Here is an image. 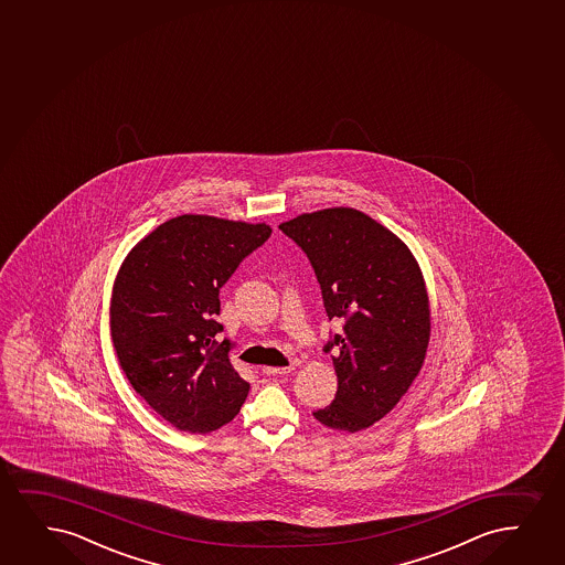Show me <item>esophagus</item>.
Instances as JSON below:
<instances>
[{
  "instance_id": "obj_1",
  "label": "esophagus",
  "mask_w": 565,
  "mask_h": 565,
  "mask_svg": "<svg viewBox=\"0 0 565 565\" xmlns=\"http://www.w3.org/2000/svg\"><path fill=\"white\" fill-rule=\"evenodd\" d=\"M295 365L297 363H292V365H289V367H263V373L265 375H287V373H291L292 370H295Z\"/></svg>"
}]
</instances>
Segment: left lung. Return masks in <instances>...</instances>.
Instances as JSON below:
<instances>
[{"instance_id": "left-lung-1", "label": "left lung", "mask_w": 565, "mask_h": 565, "mask_svg": "<svg viewBox=\"0 0 565 565\" xmlns=\"http://www.w3.org/2000/svg\"><path fill=\"white\" fill-rule=\"evenodd\" d=\"M307 253L329 320L342 321L333 350L337 394L313 412L333 430L358 433L391 413L425 363L430 305L409 247L375 218L331 207L279 224Z\"/></svg>"}]
</instances>
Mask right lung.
<instances>
[{
	"instance_id": "1",
	"label": "right lung",
	"mask_w": 565,
	"mask_h": 565,
	"mask_svg": "<svg viewBox=\"0 0 565 565\" xmlns=\"http://www.w3.org/2000/svg\"><path fill=\"white\" fill-rule=\"evenodd\" d=\"M273 228L210 215L169 218L132 247L110 300V333L135 392L182 433L231 423L249 394L232 367L218 291Z\"/></svg>"
}]
</instances>
